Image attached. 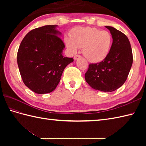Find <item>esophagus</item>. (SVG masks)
Here are the masks:
<instances>
[{
  "label": "esophagus",
  "mask_w": 146,
  "mask_h": 146,
  "mask_svg": "<svg viewBox=\"0 0 146 146\" xmlns=\"http://www.w3.org/2000/svg\"><path fill=\"white\" fill-rule=\"evenodd\" d=\"M80 57H81V56L79 55V54L75 55V56H74V60H76L77 59H78V58H80Z\"/></svg>",
  "instance_id": "34e87169"
}]
</instances>
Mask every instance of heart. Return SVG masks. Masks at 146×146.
Masks as SVG:
<instances>
[{
  "label": "heart",
  "mask_w": 146,
  "mask_h": 146,
  "mask_svg": "<svg viewBox=\"0 0 146 146\" xmlns=\"http://www.w3.org/2000/svg\"><path fill=\"white\" fill-rule=\"evenodd\" d=\"M64 40L71 53H76L78 48H83V55L91 63L104 60L109 54L113 42L109 32L90 27L74 28L70 38L66 36Z\"/></svg>",
  "instance_id": "1"
}]
</instances>
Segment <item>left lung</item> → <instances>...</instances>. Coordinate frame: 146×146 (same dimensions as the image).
I'll return each instance as SVG.
<instances>
[{"mask_svg":"<svg viewBox=\"0 0 146 146\" xmlns=\"http://www.w3.org/2000/svg\"><path fill=\"white\" fill-rule=\"evenodd\" d=\"M105 27L110 31L113 39L110 53L100 63L90 64L85 78L92 88L111 92L120 88L126 81L133 56L127 37L113 27Z\"/></svg>","mask_w":146,"mask_h":146,"instance_id":"obj_1","label":"left lung"}]
</instances>
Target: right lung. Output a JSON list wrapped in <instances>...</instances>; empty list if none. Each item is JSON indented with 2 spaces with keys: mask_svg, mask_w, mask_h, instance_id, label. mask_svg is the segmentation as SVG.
<instances>
[{
  "mask_svg": "<svg viewBox=\"0 0 146 146\" xmlns=\"http://www.w3.org/2000/svg\"><path fill=\"white\" fill-rule=\"evenodd\" d=\"M56 27L48 25L31 31L18 49L17 64L22 80L36 94L53 91L64 68L73 61L72 58L62 54L64 44Z\"/></svg>",
  "mask_w": 146,
  "mask_h": 146,
  "instance_id": "obj_1",
  "label": "right lung"
}]
</instances>
